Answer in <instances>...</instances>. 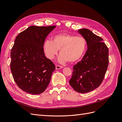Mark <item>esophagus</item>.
Listing matches in <instances>:
<instances>
[{"instance_id":"1","label":"esophagus","mask_w":122,"mask_h":122,"mask_svg":"<svg viewBox=\"0 0 122 122\" xmlns=\"http://www.w3.org/2000/svg\"><path fill=\"white\" fill-rule=\"evenodd\" d=\"M56 67V69H57V70H60V69L63 68V67H62V66H58V65H56V67Z\"/></svg>"}]
</instances>
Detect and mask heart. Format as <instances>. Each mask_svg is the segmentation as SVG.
<instances>
[{
	"instance_id": "obj_1",
	"label": "heart",
	"mask_w": 122,
	"mask_h": 122,
	"mask_svg": "<svg viewBox=\"0 0 122 122\" xmlns=\"http://www.w3.org/2000/svg\"><path fill=\"white\" fill-rule=\"evenodd\" d=\"M43 48L46 57L53 60L60 50L58 61L65 63L69 61L73 62L82 57L86 49V41L82 36L69 34H60L54 35L52 41L46 40Z\"/></svg>"
}]
</instances>
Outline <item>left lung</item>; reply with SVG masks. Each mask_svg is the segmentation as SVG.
<instances>
[{
	"mask_svg": "<svg viewBox=\"0 0 122 122\" xmlns=\"http://www.w3.org/2000/svg\"><path fill=\"white\" fill-rule=\"evenodd\" d=\"M86 40L87 49L82 60L73 67L70 84L75 91L86 93L100 86L108 66V49L103 39L87 29L78 30Z\"/></svg>",
	"mask_w": 122,
	"mask_h": 122,
	"instance_id": "obj_1",
	"label": "left lung"
}]
</instances>
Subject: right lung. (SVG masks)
I'll list each match as a JSON object with an SVG mask.
<instances>
[{
  "mask_svg": "<svg viewBox=\"0 0 122 122\" xmlns=\"http://www.w3.org/2000/svg\"><path fill=\"white\" fill-rule=\"evenodd\" d=\"M56 26H30L18 35L11 49L10 67L17 86L27 93L39 95L45 91L55 70L44 54L46 36Z\"/></svg>",
  "mask_w": 122,
  "mask_h": 122,
  "instance_id": "obj_1",
  "label": "right lung"
}]
</instances>
